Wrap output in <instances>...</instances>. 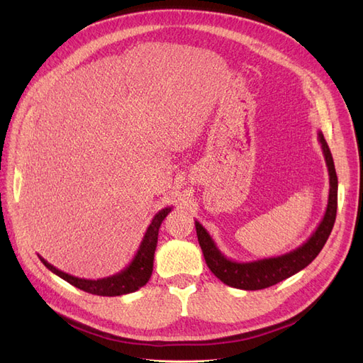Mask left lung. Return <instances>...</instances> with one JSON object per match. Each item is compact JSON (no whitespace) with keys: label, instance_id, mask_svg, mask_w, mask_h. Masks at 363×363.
<instances>
[{"label":"left lung","instance_id":"left-lung-1","mask_svg":"<svg viewBox=\"0 0 363 363\" xmlns=\"http://www.w3.org/2000/svg\"><path fill=\"white\" fill-rule=\"evenodd\" d=\"M318 140H320L323 148V155L328 169V180H330L328 201L320 225L316 227L312 236L298 248L276 257H267L252 262H236L225 257L223 252L219 251L215 240L208 235L207 230L199 221H195L196 236H199V242L203 250L207 267L219 280L225 283L227 286L244 291H257L269 288L272 284H277L279 281L304 269L318 255H320V251L323 250L328 236L332 233V228L336 219L337 177L330 148H328L321 131H318Z\"/></svg>","mask_w":363,"mask_h":363}]
</instances>
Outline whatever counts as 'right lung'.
I'll use <instances>...</instances> for the list:
<instances>
[{"label":"right lung","instance_id":"add662e5","mask_svg":"<svg viewBox=\"0 0 363 363\" xmlns=\"http://www.w3.org/2000/svg\"><path fill=\"white\" fill-rule=\"evenodd\" d=\"M172 211V207H164L159 211L155 218H152L151 224L148 225L147 232L144 235V239L138 248V252L135 255L133 260L130 262V265L124 268L121 272L115 274L111 277L98 279V280H87V279H79L74 277L71 274L63 272L52 267L45 259L40 257V262L45 265L51 272L56 274L65 281L71 283L72 286L79 288L84 292H89L94 295L101 296H116V295H125L138 291L139 288L145 286L147 281L150 280L152 274V260H155V251L157 247V236L159 228L163 223V219L168 216V213Z\"/></svg>","mask_w":363,"mask_h":363}]
</instances>
